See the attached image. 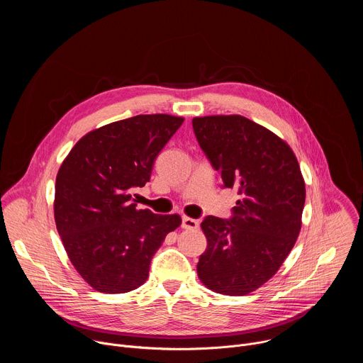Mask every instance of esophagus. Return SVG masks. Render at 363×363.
Here are the masks:
<instances>
[{"instance_id":"1","label":"esophagus","mask_w":363,"mask_h":363,"mask_svg":"<svg viewBox=\"0 0 363 363\" xmlns=\"http://www.w3.org/2000/svg\"><path fill=\"white\" fill-rule=\"evenodd\" d=\"M181 227L184 230H198L199 227V221L198 220H194V218H189V217H182V224Z\"/></svg>"}]
</instances>
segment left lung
<instances>
[{"instance_id":"8db88e82","label":"left lung","mask_w":363,"mask_h":363,"mask_svg":"<svg viewBox=\"0 0 363 363\" xmlns=\"http://www.w3.org/2000/svg\"><path fill=\"white\" fill-rule=\"evenodd\" d=\"M192 128L223 188L241 195L228 220L201 223L208 245L198 277L216 293L244 296L277 273L298 237L306 199L300 167L283 139L244 116L194 118Z\"/></svg>"}]
</instances>
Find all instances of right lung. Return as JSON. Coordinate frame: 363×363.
Wrapping results in <instances>:
<instances>
[{
    "instance_id": "add662e5",
    "label": "right lung",
    "mask_w": 363,
    "mask_h": 363,
    "mask_svg": "<svg viewBox=\"0 0 363 363\" xmlns=\"http://www.w3.org/2000/svg\"><path fill=\"white\" fill-rule=\"evenodd\" d=\"M171 115H138L89 132L56 178L55 220L77 273L101 293H128L149 276L152 257L178 214L138 210L130 192L150 179L153 162L182 125Z\"/></svg>"
}]
</instances>
